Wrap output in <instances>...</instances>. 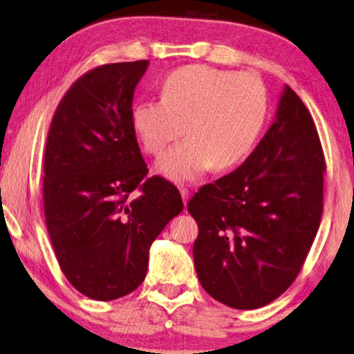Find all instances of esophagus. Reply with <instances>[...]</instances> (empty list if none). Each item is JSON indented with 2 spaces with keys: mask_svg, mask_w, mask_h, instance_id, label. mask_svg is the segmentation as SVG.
<instances>
[{
  "mask_svg": "<svg viewBox=\"0 0 354 354\" xmlns=\"http://www.w3.org/2000/svg\"><path fill=\"white\" fill-rule=\"evenodd\" d=\"M179 192H181V197H183V201H184V205L187 203L189 201V195H190V192H189V189H186V187H181L179 189Z\"/></svg>",
  "mask_w": 354,
  "mask_h": 354,
  "instance_id": "1",
  "label": "esophagus"
}]
</instances>
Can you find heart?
I'll use <instances>...</instances> for the list:
<instances>
[{"mask_svg":"<svg viewBox=\"0 0 354 354\" xmlns=\"http://www.w3.org/2000/svg\"><path fill=\"white\" fill-rule=\"evenodd\" d=\"M160 100L132 106L131 121L143 149L159 156L184 132L189 137L157 160L156 170L189 183L214 167L243 160L260 136L268 113L265 85L257 77L205 64L171 71Z\"/></svg>","mask_w":354,"mask_h":354,"instance_id":"b5f03b06","label":"heart"}]
</instances>
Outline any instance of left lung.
<instances>
[{
	"label": "left lung",
	"instance_id": "obj_1",
	"mask_svg": "<svg viewBox=\"0 0 354 354\" xmlns=\"http://www.w3.org/2000/svg\"><path fill=\"white\" fill-rule=\"evenodd\" d=\"M324 170L312 116L285 85L254 153L187 205L198 223L194 263L206 293L250 310L295 282L319 227Z\"/></svg>",
	"mask_w": 354,
	"mask_h": 354
}]
</instances>
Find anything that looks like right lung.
Listing matches in <instances>:
<instances>
[{
	"label": "right lung",
	"instance_id": "1",
	"mask_svg": "<svg viewBox=\"0 0 354 354\" xmlns=\"http://www.w3.org/2000/svg\"><path fill=\"white\" fill-rule=\"evenodd\" d=\"M149 61L96 67L71 86L50 126L44 159L47 230L67 280L113 301L147 277L149 248L183 211L179 190L145 179L131 111ZM138 189L137 196H132Z\"/></svg>",
	"mask_w": 354,
	"mask_h": 354
}]
</instances>
